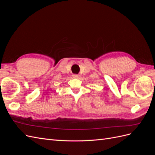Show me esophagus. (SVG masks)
Listing matches in <instances>:
<instances>
[{"label":"esophagus","mask_w":155,"mask_h":155,"mask_svg":"<svg viewBox=\"0 0 155 155\" xmlns=\"http://www.w3.org/2000/svg\"><path fill=\"white\" fill-rule=\"evenodd\" d=\"M79 75H78V74H74L73 75V78H79Z\"/></svg>","instance_id":"esophagus-1"}]
</instances>
